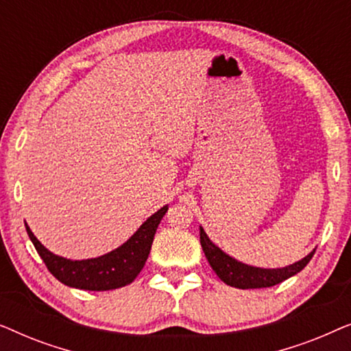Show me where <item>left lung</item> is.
<instances>
[{
  "mask_svg": "<svg viewBox=\"0 0 351 351\" xmlns=\"http://www.w3.org/2000/svg\"><path fill=\"white\" fill-rule=\"evenodd\" d=\"M199 241L209 265L217 273V276L225 285L238 287V289H261V287H271L280 285L287 278L294 276L304 270L315 254V251H311L302 261L285 268H258L246 265V263H241L234 261L233 257L227 256L222 249H219L210 241L208 234L204 233L203 227H199Z\"/></svg>",
  "mask_w": 351,
  "mask_h": 351,
  "instance_id": "1",
  "label": "left lung"
}]
</instances>
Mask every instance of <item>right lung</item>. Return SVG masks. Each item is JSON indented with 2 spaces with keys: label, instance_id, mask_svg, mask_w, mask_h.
I'll return each mask as SVG.
<instances>
[{
  "label": "right lung",
  "instance_id": "1",
  "mask_svg": "<svg viewBox=\"0 0 351 351\" xmlns=\"http://www.w3.org/2000/svg\"><path fill=\"white\" fill-rule=\"evenodd\" d=\"M166 213L167 206H162L158 213L141 225V228L123 246L102 257L88 258V261H69V258L56 256L38 241L27 223L25 228L33 246L40 254L43 262L46 263L47 270L60 282L76 287V289L110 291L131 285L136 280L145 265L156 228Z\"/></svg>",
  "mask_w": 351,
  "mask_h": 351
}]
</instances>
